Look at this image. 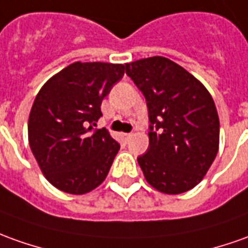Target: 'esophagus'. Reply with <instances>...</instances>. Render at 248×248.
<instances>
[{
    "mask_svg": "<svg viewBox=\"0 0 248 248\" xmlns=\"http://www.w3.org/2000/svg\"><path fill=\"white\" fill-rule=\"evenodd\" d=\"M132 138V134H121V139H123V141L124 143H127V141H129V139Z\"/></svg>",
    "mask_w": 248,
    "mask_h": 248,
    "instance_id": "1",
    "label": "esophagus"
}]
</instances>
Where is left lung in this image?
Here are the masks:
<instances>
[{"label":"left lung","instance_id":"8db88e82","mask_svg":"<svg viewBox=\"0 0 248 248\" xmlns=\"http://www.w3.org/2000/svg\"><path fill=\"white\" fill-rule=\"evenodd\" d=\"M146 97L150 144L138 158L146 181L181 194L202 181L218 151L220 123L212 95L189 71L163 56L125 63Z\"/></svg>","mask_w":248,"mask_h":248}]
</instances>
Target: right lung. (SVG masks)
Wrapping results in <instances>:
<instances>
[{
  "label": "right lung",
  "mask_w": 248,
  "mask_h": 248,
  "mask_svg": "<svg viewBox=\"0 0 248 248\" xmlns=\"http://www.w3.org/2000/svg\"><path fill=\"white\" fill-rule=\"evenodd\" d=\"M125 66L75 62L51 77L36 95L28 120V141L51 185L85 194L107 178L120 144L105 128L93 129L101 102Z\"/></svg>",
  "instance_id": "obj_1"
}]
</instances>
